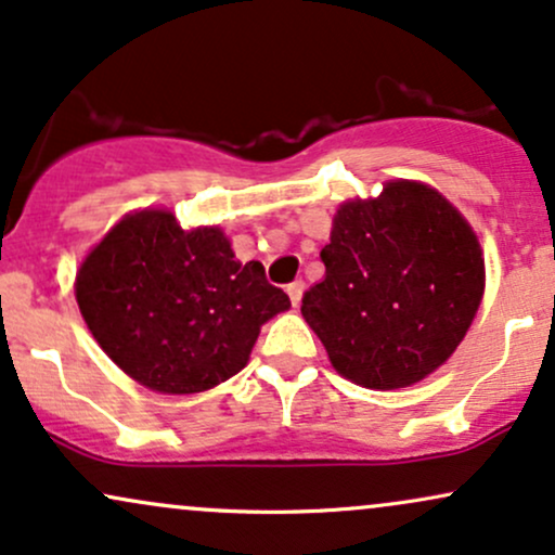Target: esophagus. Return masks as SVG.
I'll return each instance as SVG.
<instances>
[{
  "label": "esophagus",
  "instance_id": "obj_1",
  "mask_svg": "<svg viewBox=\"0 0 555 555\" xmlns=\"http://www.w3.org/2000/svg\"><path fill=\"white\" fill-rule=\"evenodd\" d=\"M288 296H291L293 309H298V304H301V296H304V283H301V280H296V283L288 285Z\"/></svg>",
  "mask_w": 555,
  "mask_h": 555
}]
</instances>
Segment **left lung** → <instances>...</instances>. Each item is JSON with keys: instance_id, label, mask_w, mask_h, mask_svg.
<instances>
[{"instance_id": "obj_1", "label": "left lung", "mask_w": 555, "mask_h": 555, "mask_svg": "<svg viewBox=\"0 0 555 555\" xmlns=\"http://www.w3.org/2000/svg\"><path fill=\"white\" fill-rule=\"evenodd\" d=\"M322 262L327 275L301 304L306 324L337 374L382 392L444 366L486 293L478 233L439 189L415 179L345 199Z\"/></svg>"}]
</instances>
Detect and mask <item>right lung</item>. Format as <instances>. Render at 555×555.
<instances>
[{"label":"right lung","mask_w":555,"mask_h":555,"mask_svg":"<svg viewBox=\"0 0 555 555\" xmlns=\"http://www.w3.org/2000/svg\"><path fill=\"white\" fill-rule=\"evenodd\" d=\"M75 298L103 353L160 395L236 376L262 324L291 309L262 262H238L223 228H181L168 207L121 215L77 267Z\"/></svg>","instance_id":"1"}]
</instances>
